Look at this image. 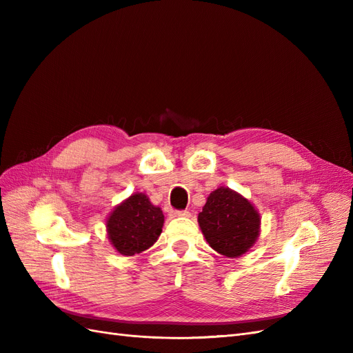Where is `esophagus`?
I'll list each match as a JSON object with an SVG mask.
<instances>
[{
    "mask_svg": "<svg viewBox=\"0 0 353 353\" xmlns=\"http://www.w3.org/2000/svg\"><path fill=\"white\" fill-rule=\"evenodd\" d=\"M175 216L178 218H190L188 210H175Z\"/></svg>",
    "mask_w": 353,
    "mask_h": 353,
    "instance_id": "34e87169",
    "label": "esophagus"
}]
</instances>
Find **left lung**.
<instances>
[{
	"label": "left lung",
	"mask_w": 353,
	"mask_h": 353,
	"mask_svg": "<svg viewBox=\"0 0 353 353\" xmlns=\"http://www.w3.org/2000/svg\"><path fill=\"white\" fill-rule=\"evenodd\" d=\"M197 221L210 248L231 259L248 253L261 234L258 209L228 187L212 191Z\"/></svg>",
	"instance_id": "8db88e82"
}]
</instances>
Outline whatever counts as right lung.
I'll return each instance as SVG.
<instances>
[{
	"mask_svg": "<svg viewBox=\"0 0 353 353\" xmlns=\"http://www.w3.org/2000/svg\"><path fill=\"white\" fill-rule=\"evenodd\" d=\"M163 212L144 193H134L114 206L105 219L110 244L117 253L134 256L156 243L163 228Z\"/></svg>",
	"mask_w": 353,
	"mask_h": 353,
	"instance_id": "obj_1",
	"label": "right lung"
}]
</instances>
